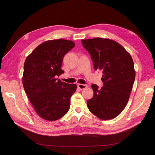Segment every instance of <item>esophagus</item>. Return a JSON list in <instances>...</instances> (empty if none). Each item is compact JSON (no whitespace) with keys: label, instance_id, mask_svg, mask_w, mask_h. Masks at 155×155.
Masks as SVG:
<instances>
[{"label":"esophagus","instance_id":"1","mask_svg":"<svg viewBox=\"0 0 155 155\" xmlns=\"http://www.w3.org/2000/svg\"><path fill=\"white\" fill-rule=\"evenodd\" d=\"M87 85H84V84H78V88L80 90H83V89L87 88Z\"/></svg>","mask_w":155,"mask_h":155}]
</instances>
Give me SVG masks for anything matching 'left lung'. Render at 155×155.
Instances as JSON below:
<instances>
[{
	"label": "left lung",
	"instance_id": "left-lung-1",
	"mask_svg": "<svg viewBox=\"0 0 155 155\" xmlns=\"http://www.w3.org/2000/svg\"><path fill=\"white\" fill-rule=\"evenodd\" d=\"M90 53L95 70L103 73L101 88L92 85L94 96L87 102L94 115L102 120L115 118L129 101L136 72L132 57L125 48L112 39L101 38L82 39Z\"/></svg>",
	"mask_w": 155,
	"mask_h": 155
}]
</instances>
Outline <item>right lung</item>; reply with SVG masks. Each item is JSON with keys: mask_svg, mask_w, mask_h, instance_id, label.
Returning a JSON list of instances; mask_svg holds the SVG:
<instances>
[{"mask_svg": "<svg viewBox=\"0 0 155 155\" xmlns=\"http://www.w3.org/2000/svg\"><path fill=\"white\" fill-rule=\"evenodd\" d=\"M74 46L70 40H48L38 46L24 62V91L38 116L45 120L60 119L69 110L70 97L77 86L56 77L64 73L61 69L63 56Z\"/></svg>", "mask_w": 155, "mask_h": 155, "instance_id": "obj_1", "label": "right lung"}]
</instances>
